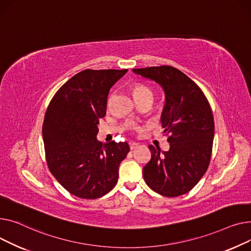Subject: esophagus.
Returning <instances> with one entry per match:
<instances>
[{"label":"esophagus","instance_id":"34e87169","mask_svg":"<svg viewBox=\"0 0 251 251\" xmlns=\"http://www.w3.org/2000/svg\"><path fill=\"white\" fill-rule=\"evenodd\" d=\"M139 147V144L137 143H129V149L130 150H135L136 148H138Z\"/></svg>","mask_w":251,"mask_h":251}]
</instances>
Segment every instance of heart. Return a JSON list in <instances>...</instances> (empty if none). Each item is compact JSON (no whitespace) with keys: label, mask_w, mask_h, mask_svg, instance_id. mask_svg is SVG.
<instances>
[{"label":"heart","mask_w":251,"mask_h":251,"mask_svg":"<svg viewBox=\"0 0 251 251\" xmlns=\"http://www.w3.org/2000/svg\"><path fill=\"white\" fill-rule=\"evenodd\" d=\"M132 94H134L136 100L144 98V97L153 98V93H152L151 89H149L148 87L143 85V84H140V83H137L132 86Z\"/></svg>","instance_id":"b5f03b06"}]
</instances>
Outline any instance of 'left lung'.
Masks as SVG:
<instances>
[{
    "label": "left lung",
    "instance_id": "left-lung-1",
    "mask_svg": "<svg viewBox=\"0 0 251 251\" xmlns=\"http://www.w3.org/2000/svg\"><path fill=\"white\" fill-rule=\"evenodd\" d=\"M164 89L161 115L170 149L162 152L150 145L151 160L143 168L146 183L157 194L179 197L193 189L207 171L213 149L214 116L201 88L171 66L132 69Z\"/></svg>",
    "mask_w": 251,
    "mask_h": 251
}]
</instances>
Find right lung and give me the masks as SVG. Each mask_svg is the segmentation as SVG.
Here are the masks:
<instances>
[{
	"mask_svg": "<svg viewBox=\"0 0 251 251\" xmlns=\"http://www.w3.org/2000/svg\"><path fill=\"white\" fill-rule=\"evenodd\" d=\"M125 70H84L56 91L42 126L50 173L70 194L101 198L115 186L121 162L129 152L126 142L97 141V125L106 114L111 87Z\"/></svg>",
	"mask_w": 251,
	"mask_h": 251,
	"instance_id": "obj_1",
	"label": "right lung"
}]
</instances>
